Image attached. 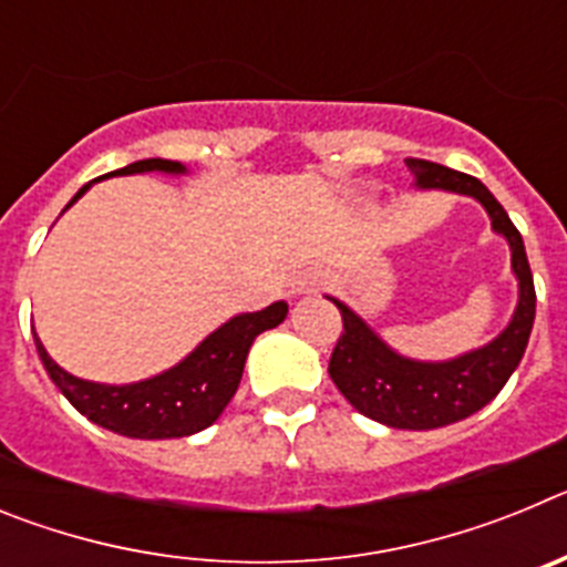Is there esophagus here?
I'll return each mask as SVG.
<instances>
[{
    "instance_id": "1",
    "label": "esophagus",
    "mask_w": 567,
    "mask_h": 567,
    "mask_svg": "<svg viewBox=\"0 0 567 567\" xmlns=\"http://www.w3.org/2000/svg\"><path fill=\"white\" fill-rule=\"evenodd\" d=\"M318 287H320V275L312 272V269H307V272H300L298 278H295L292 292L309 295V292H318Z\"/></svg>"
}]
</instances>
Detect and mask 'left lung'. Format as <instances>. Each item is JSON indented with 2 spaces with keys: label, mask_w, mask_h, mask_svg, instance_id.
Returning a JSON list of instances; mask_svg holds the SVG:
<instances>
[{
  "label": "left lung",
  "mask_w": 567,
  "mask_h": 567,
  "mask_svg": "<svg viewBox=\"0 0 567 567\" xmlns=\"http://www.w3.org/2000/svg\"><path fill=\"white\" fill-rule=\"evenodd\" d=\"M405 164L417 178V187L471 195L488 209L491 227L508 238L511 267L519 280V303L508 329L477 352L445 363L400 358L352 309L332 298L343 318V332L329 358V378L334 380L340 394L360 414L378 423L425 432V429L457 423L497 398L525 354L537 315V292H534V275L528 267L523 235L480 178L423 158H405Z\"/></svg>",
  "instance_id": "obj_1"
}]
</instances>
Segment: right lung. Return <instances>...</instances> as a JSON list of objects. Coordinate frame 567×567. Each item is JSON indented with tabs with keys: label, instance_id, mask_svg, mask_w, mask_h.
<instances>
[{
	"label": "right lung",
	"instance_id": "add662e5",
	"mask_svg": "<svg viewBox=\"0 0 567 567\" xmlns=\"http://www.w3.org/2000/svg\"><path fill=\"white\" fill-rule=\"evenodd\" d=\"M153 169L184 173L178 162L144 158V162H133L107 175L153 173ZM107 175H102V178H107ZM87 187L90 184H84L73 202H79ZM284 318H287L284 300L260 309V312L238 315L221 329H215L187 360L173 365L169 372L130 385H104L73 378L48 358L37 332H33V340H37V352L48 369L50 380L59 385V392L73 403L76 412H82L84 417L104 425L110 432L124 434V437L173 440L189 437V434L202 432L221 417L233 394L238 392L252 340L260 332L278 327Z\"/></svg>",
	"mask_w": 567,
	"mask_h": 567
}]
</instances>
